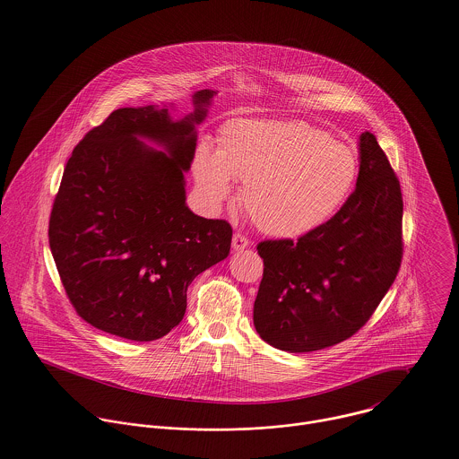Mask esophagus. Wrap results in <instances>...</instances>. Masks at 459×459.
I'll list each match as a JSON object with an SVG mask.
<instances>
[{
	"instance_id": "obj_1",
	"label": "esophagus",
	"mask_w": 459,
	"mask_h": 459,
	"mask_svg": "<svg viewBox=\"0 0 459 459\" xmlns=\"http://www.w3.org/2000/svg\"><path fill=\"white\" fill-rule=\"evenodd\" d=\"M249 246V239L246 238V236H242V234H234V238H232V249L234 251H242V249H246Z\"/></svg>"
}]
</instances>
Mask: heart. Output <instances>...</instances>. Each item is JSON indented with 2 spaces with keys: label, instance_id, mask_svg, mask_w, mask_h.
Masks as SVG:
<instances>
[{
  "label": "heart",
  "instance_id": "1",
  "mask_svg": "<svg viewBox=\"0 0 459 459\" xmlns=\"http://www.w3.org/2000/svg\"><path fill=\"white\" fill-rule=\"evenodd\" d=\"M356 177L350 146L303 122L230 120L219 148L203 141L195 158V178L212 206L232 196V180L244 182V210L264 234L281 239H299L333 219Z\"/></svg>",
  "mask_w": 459,
  "mask_h": 459
}]
</instances>
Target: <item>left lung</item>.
<instances>
[{
	"instance_id": "8db88e82",
	"label": "left lung",
	"mask_w": 459,
	"mask_h": 459,
	"mask_svg": "<svg viewBox=\"0 0 459 459\" xmlns=\"http://www.w3.org/2000/svg\"><path fill=\"white\" fill-rule=\"evenodd\" d=\"M403 196L375 135H359L356 189L339 213L299 239L263 240L253 322L289 352L325 350L363 327L403 258Z\"/></svg>"
}]
</instances>
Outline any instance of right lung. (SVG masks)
I'll use <instances>...</instances> for the list:
<instances>
[{"label": "right lung", "instance_id": "add662e5", "mask_svg": "<svg viewBox=\"0 0 459 459\" xmlns=\"http://www.w3.org/2000/svg\"><path fill=\"white\" fill-rule=\"evenodd\" d=\"M215 94L196 91L178 120L167 105L115 109L68 158L48 236L66 296L92 327L139 342L167 335L189 284L229 256L232 227L186 204L196 126Z\"/></svg>", "mask_w": 459, "mask_h": 459}]
</instances>
